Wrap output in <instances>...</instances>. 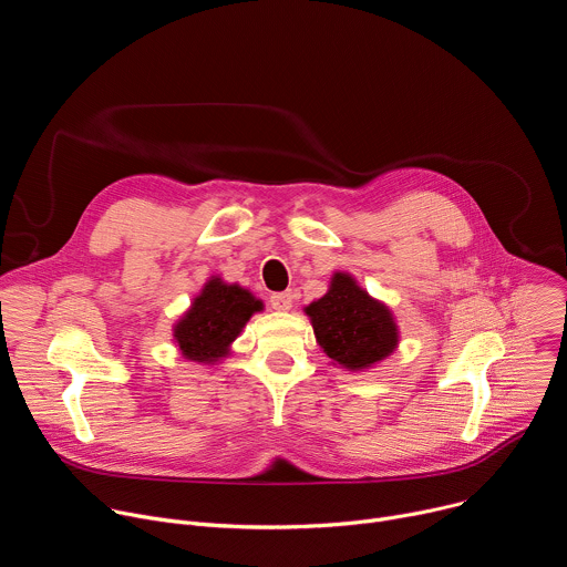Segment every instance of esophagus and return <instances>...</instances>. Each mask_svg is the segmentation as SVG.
<instances>
[{
	"mask_svg": "<svg viewBox=\"0 0 567 567\" xmlns=\"http://www.w3.org/2000/svg\"><path fill=\"white\" fill-rule=\"evenodd\" d=\"M269 302H271V307L278 309V311H289L291 305H293V296H291L289 291H280V293H274V296L269 298Z\"/></svg>",
	"mask_w": 567,
	"mask_h": 567,
	"instance_id": "obj_1",
	"label": "esophagus"
}]
</instances>
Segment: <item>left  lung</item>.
<instances>
[{"label": "left lung", "instance_id": "obj_1", "mask_svg": "<svg viewBox=\"0 0 567 567\" xmlns=\"http://www.w3.org/2000/svg\"><path fill=\"white\" fill-rule=\"evenodd\" d=\"M305 313L311 320L320 350L332 365L363 372L388 359L399 346V328L390 307L372 298L350 274L337 271L328 293L309 302Z\"/></svg>", "mask_w": 567, "mask_h": 567}]
</instances>
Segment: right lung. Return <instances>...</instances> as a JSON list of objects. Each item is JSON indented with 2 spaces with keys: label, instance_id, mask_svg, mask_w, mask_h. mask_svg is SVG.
Wrapping results in <instances>:
<instances>
[{
  "label": "right lung",
  "instance_id": "obj_1",
  "mask_svg": "<svg viewBox=\"0 0 567 567\" xmlns=\"http://www.w3.org/2000/svg\"><path fill=\"white\" fill-rule=\"evenodd\" d=\"M265 305L249 289L213 276L175 322L173 339L184 359L215 365L230 354L233 341Z\"/></svg>",
  "mask_w": 567,
  "mask_h": 567
}]
</instances>
